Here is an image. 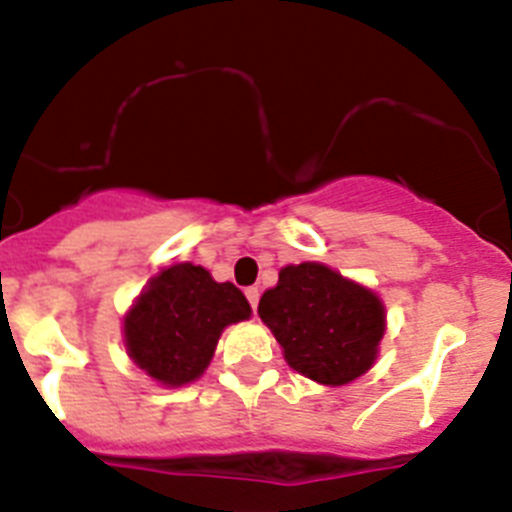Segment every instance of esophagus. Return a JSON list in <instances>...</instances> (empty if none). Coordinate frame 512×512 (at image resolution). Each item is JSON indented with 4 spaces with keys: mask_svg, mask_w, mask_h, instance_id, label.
Here are the masks:
<instances>
[{
    "mask_svg": "<svg viewBox=\"0 0 512 512\" xmlns=\"http://www.w3.org/2000/svg\"><path fill=\"white\" fill-rule=\"evenodd\" d=\"M244 296H247V301L252 304V309H257V301H260V291L252 286V288H247V291H244Z\"/></svg>",
    "mask_w": 512,
    "mask_h": 512,
    "instance_id": "1",
    "label": "esophagus"
}]
</instances>
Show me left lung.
Wrapping results in <instances>:
<instances>
[{"label":"left lung","instance_id":"1","mask_svg":"<svg viewBox=\"0 0 512 512\" xmlns=\"http://www.w3.org/2000/svg\"><path fill=\"white\" fill-rule=\"evenodd\" d=\"M257 314L293 371L324 386H345L379 358L384 301L322 262L286 265L262 293Z\"/></svg>","mask_w":512,"mask_h":512}]
</instances>
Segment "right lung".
I'll return each mask as SVG.
<instances>
[{
    "mask_svg": "<svg viewBox=\"0 0 512 512\" xmlns=\"http://www.w3.org/2000/svg\"><path fill=\"white\" fill-rule=\"evenodd\" d=\"M250 314V301L234 283L213 281L193 262H177L136 296L123 317V342L149 379L175 389L201 379L221 332Z\"/></svg>",
    "mask_w": 512,
    "mask_h": 512,
    "instance_id": "1",
    "label": "right lung"
}]
</instances>
